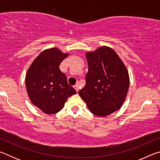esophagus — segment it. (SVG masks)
<instances>
[{
	"label": "esophagus",
	"mask_w": 160,
	"mask_h": 160,
	"mask_svg": "<svg viewBox=\"0 0 160 160\" xmlns=\"http://www.w3.org/2000/svg\"><path fill=\"white\" fill-rule=\"evenodd\" d=\"M74 89L75 90V91L77 92H79V86H78V85L74 86Z\"/></svg>",
	"instance_id": "obj_1"
}]
</instances>
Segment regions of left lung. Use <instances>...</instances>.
I'll use <instances>...</instances> for the list:
<instances>
[{
  "mask_svg": "<svg viewBox=\"0 0 160 160\" xmlns=\"http://www.w3.org/2000/svg\"><path fill=\"white\" fill-rule=\"evenodd\" d=\"M85 86L79 95L93 114L104 117L118 110L128 93L130 78L125 64L112 48L102 46L85 53Z\"/></svg>",
  "mask_w": 160,
  "mask_h": 160,
  "instance_id": "8db88e82",
  "label": "left lung"
}]
</instances>
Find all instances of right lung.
I'll return each instance as SVG.
<instances>
[{
  "label": "right lung",
  "mask_w": 160,
  "mask_h": 160,
  "mask_svg": "<svg viewBox=\"0 0 160 160\" xmlns=\"http://www.w3.org/2000/svg\"><path fill=\"white\" fill-rule=\"evenodd\" d=\"M68 54L56 47L47 48L39 54L27 71L25 86L29 98L47 114L60 112L68 98L76 93L59 69Z\"/></svg>",
  "instance_id": "obj_1"
}]
</instances>
